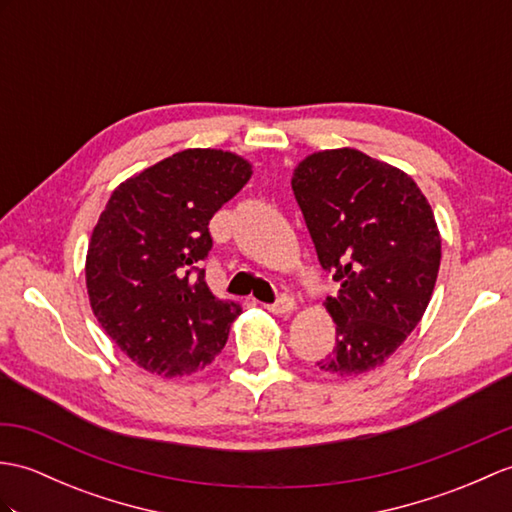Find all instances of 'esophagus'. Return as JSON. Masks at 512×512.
<instances>
[{
	"label": "esophagus",
	"instance_id": "obj_1",
	"mask_svg": "<svg viewBox=\"0 0 512 512\" xmlns=\"http://www.w3.org/2000/svg\"><path fill=\"white\" fill-rule=\"evenodd\" d=\"M264 307H266L268 312H272V314L290 316L294 312V299H292V296H288V294H281L275 303H266Z\"/></svg>",
	"mask_w": 512,
	"mask_h": 512
}]
</instances>
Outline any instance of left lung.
I'll return each instance as SVG.
<instances>
[{"mask_svg": "<svg viewBox=\"0 0 512 512\" xmlns=\"http://www.w3.org/2000/svg\"><path fill=\"white\" fill-rule=\"evenodd\" d=\"M292 192L320 266L340 283L327 296L336 347L316 366L360 375L384 364L419 325L441 266V235L412 178L368 154L340 148L299 163Z\"/></svg>", "mask_w": 512, "mask_h": 512, "instance_id": "left-lung-1", "label": "left lung"}]
</instances>
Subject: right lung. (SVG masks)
I'll use <instances>...</instances> for the list:
<instances>
[{
    "label": "right lung",
    "instance_id": "right-lung-1",
    "mask_svg": "<svg viewBox=\"0 0 512 512\" xmlns=\"http://www.w3.org/2000/svg\"><path fill=\"white\" fill-rule=\"evenodd\" d=\"M233 152L189 148L111 194L87 251L91 310L117 347L163 377L192 375L224 349L242 307L220 301L202 261L209 220L251 178Z\"/></svg>",
    "mask_w": 512,
    "mask_h": 512
}]
</instances>
